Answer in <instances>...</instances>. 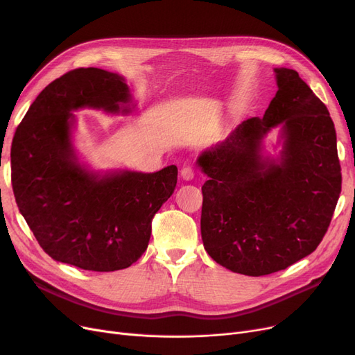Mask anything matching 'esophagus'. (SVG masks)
I'll return each mask as SVG.
<instances>
[{
  "mask_svg": "<svg viewBox=\"0 0 355 355\" xmlns=\"http://www.w3.org/2000/svg\"><path fill=\"white\" fill-rule=\"evenodd\" d=\"M194 168H192L191 166H185L184 168L180 170V176H182V179H185V180H191V179H194Z\"/></svg>",
  "mask_w": 355,
  "mask_h": 355,
  "instance_id": "34e87169",
  "label": "esophagus"
}]
</instances>
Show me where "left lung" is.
<instances>
[{
    "label": "left lung",
    "instance_id": "obj_1",
    "mask_svg": "<svg viewBox=\"0 0 355 355\" xmlns=\"http://www.w3.org/2000/svg\"><path fill=\"white\" fill-rule=\"evenodd\" d=\"M263 118L243 121L202 153L201 237L213 261L261 277L286 270L323 240L340 194L335 124L293 69L277 68ZM282 124L281 161L262 159L261 139Z\"/></svg>",
    "mask_w": 355,
    "mask_h": 355
}]
</instances>
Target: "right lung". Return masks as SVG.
<instances>
[{
	"label": "right lung",
	"mask_w": 355,
	"mask_h": 355,
	"mask_svg": "<svg viewBox=\"0 0 355 355\" xmlns=\"http://www.w3.org/2000/svg\"><path fill=\"white\" fill-rule=\"evenodd\" d=\"M130 101L120 75L78 68L51 81L16 128L17 207L42 250L58 262L98 272L128 268L146 250L155 213L173 194L176 166L99 176L75 159L72 111L90 106L118 112Z\"/></svg>",
	"instance_id": "1"
}]
</instances>
